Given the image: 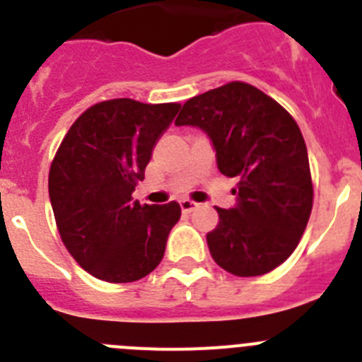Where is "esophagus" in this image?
Listing matches in <instances>:
<instances>
[{"label":"esophagus","mask_w":362,"mask_h":362,"mask_svg":"<svg viewBox=\"0 0 362 362\" xmlns=\"http://www.w3.org/2000/svg\"><path fill=\"white\" fill-rule=\"evenodd\" d=\"M179 204H181V210H183V212H187V214L192 212V210L199 206L196 201H190V199H181V201H179Z\"/></svg>","instance_id":"esophagus-1"}]
</instances>
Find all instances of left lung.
I'll return each mask as SVG.
<instances>
[{"label": "left lung", "mask_w": 362, "mask_h": 362, "mask_svg": "<svg viewBox=\"0 0 362 362\" xmlns=\"http://www.w3.org/2000/svg\"><path fill=\"white\" fill-rule=\"evenodd\" d=\"M177 127L212 141L217 168L238 177V204L217 209L206 235L221 268L239 277L268 274L299 245L313 204L308 152L296 119L255 86L232 81L188 99Z\"/></svg>", "instance_id": "8db88e82"}]
</instances>
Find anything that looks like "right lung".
<instances>
[{"instance_id":"right-lung-1","label":"right lung","mask_w":362,"mask_h":362,"mask_svg":"<svg viewBox=\"0 0 362 362\" xmlns=\"http://www.w3.org/2000/svg\"><path fill=\"white\" fill-rule=\"evenodd\" d=\"M179 103L101 101L74 121L49 172V196L63 245L79 267L107 283H132L161 263L181 217L175 201L139 204L152 150Z\"/></svg>"}]
</instances>
